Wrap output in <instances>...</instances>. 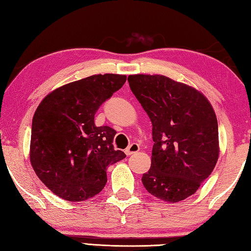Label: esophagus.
I'll return each mask as SVG.
<instances>
[{"mask_svg":"<svg viewBox=\"0 0 251 251\" xmlns=\"http://www.w3.org/2000/svg\"><path fill=\"white\" fill-rule=\"evenodd\" d=\"M139 150H140L139 145H138V143H136V142H134V143H131V145L126 149L125 153H126V155H132V154L137 153Z\"/></svg>","mask_w":251,"mask_h":251,"instance_id":"obj_1","label":"esophagus"}]
</instances>
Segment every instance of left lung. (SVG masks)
<instances>
[{
  "label": "left lung",
  "instance_id": "1",
  "mask_svg": "<svg viewBox=\"0 0 251 251\" xmlns=\"http://www.w3.org/2000/svg\"><path fill=\"white\" fill-rule=\"evenodd\" d=\"M128 83L152 122V163L142 183L159 200L183 201L209 177L219 157L215 111L199 90L167 76L136 74Z\"/></svg>",
  "mask_w": 251,
  "mask_h": 251
}]
</instances>
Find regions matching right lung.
<instances>
[{
    "label": "right lung",
    "mask_w": 251,
    "mask_h": 251,
    "mask_svg": "<svg viewBox=\"0 0 251 251\" xmlns=\"http://www.w3.org/2000/svg\"><path fill=\"white\" fill-rule=\"evenodd\" d=\"M126 82L121 74H97L63 85L42 100L31 128L30 161L52 193L70 201L98 194L106 167L125 158L114 150L116 131L95 125V114Z\"/></svg>",
    "instance_id": "obj_1"
}]
</instances>
